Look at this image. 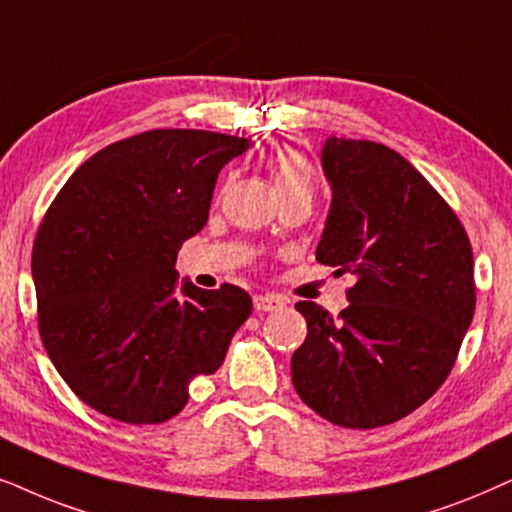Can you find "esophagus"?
Returning <instances> with one entry per match:
<instances>
[{"label": "esophagus", "mask_w": 512, "mask_h": 512, "mask_svg": "<svg viewBox=\"0 0 512 512\" xmlns=\"http://www.w3.org/2000/svg\"><path fill=\"white\" fill-rule=\"evenodd\" d=\"M252 302H255V311H260V313L278 311V309H283V306H285V299L278 297V295H257L255 299H252Z\"/></svg>", "instance_id": "esophagus-1"}]
</instances>
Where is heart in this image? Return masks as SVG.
Returning a JSON list of instances; mask_svg holds the SVG:
<instances>
[{"label": "heart", "instance_id": "heart-1", "mask_svg": "<svg viewBox=\"0 0 512 512\" xmlns=\"http://www.w3.org/2000/svg\"><path fill=\"white\" fill-rule=\"evenodd\" d=\"M271 170H274V182L278 192H285V189H309L313 187V175L309 163L302 154L297 152H281L276 154L274 163H271Z\"/></svg>", "mask_w": 512, "mask_h": 512}]
</instances>
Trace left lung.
I'll return each mask as SVG.
<instances>
[{"instance_id": "1", "label": "left lung", "mask_w": 512, "mask_h": 512, "mask_svg": "<svg viewBox=\"0 0 512 512\" xmlns=\"http://www.w3.org/2000/svg\"><path fill=\"white\" fill-rule=\"evenodd\" d=\"M320 161L332 203L316 260L356 283L339 316L295 304L306 339L292 384L323 419L365 431L407 417L452 372L475 313L473 250L447 201L391 147L327 138Z\"/></svg>"}]
</instances>
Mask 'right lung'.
I'll return each instance as SVG.
<instances>
[{"mask_svg":"<svg viewBox=\"0 0 512 512\" xmlns=\"http://www.w3.org/2000/svg\"><path fill=\"white\" fill-rule=\"evenodd\" d=\"M248 147L187 128L133 135L81 163L46 210L32 248L39 335L65 384L105 417H175L248 320V292L177 288L175 271L224 163Z\"/></svg>","mask_w":512,"mask_h":512,"instance_id":"1","label":"right lung"}]
</instances>
